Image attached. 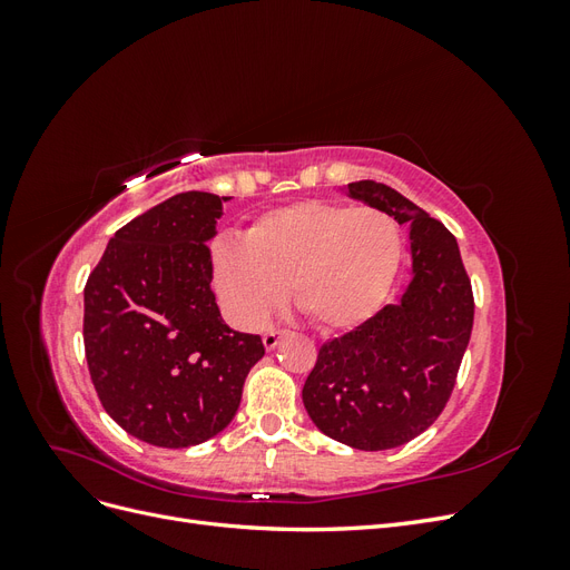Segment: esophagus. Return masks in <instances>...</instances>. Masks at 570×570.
<instances>
[{
	"label": "esophagus",
	"instance_id": "1",
	"mask_svg": "<svg viewBox=\"0 0 570 570\" xmlns=\"http://www.w3.org/2000/svg\"><path fill=\"white\" fill-rule=\"evenodd\" d=\"M285 335V331H281V327H271V331H266L264 333V347L271 352V350H275L278 347V342H281V337Z\"/></svg>",
	"mask_w": 570,
	"mask_h": 570
}]
</instances>
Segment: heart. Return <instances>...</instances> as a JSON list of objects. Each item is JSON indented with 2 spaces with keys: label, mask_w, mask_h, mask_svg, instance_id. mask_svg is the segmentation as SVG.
Masks as SVG:
<instances>
[{
  "label": "heart",
  "mask_w": 570,
  "mask_h": 570,
  "mask_svg": "<svg viewBox=\"0 0 570 570\" xmlns=\"http://www.w3.org/2000/svg\"><path fill=\"white\" fill-rule=\"evenodd\" d=\"M402 262L396 220L375 206L302 199L258 216L209 247L212 285L243 327L262 325L285 297L321 331H347L383 304Z\"/></svg>",
  "instance_id": "b5f03b06"
}]
</instances>
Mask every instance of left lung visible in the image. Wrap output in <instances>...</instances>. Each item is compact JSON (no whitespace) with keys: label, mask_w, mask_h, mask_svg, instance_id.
<instances>
[{"label":"left lung","mask_w":570,"mask_h":570,"mask_svg":"<svg viewBox=\"0 0 570 570\" xmlns=\"http://www.w3.org/2000/svg\"><path fill=\"white\" fill-rule=\"evenodd\" d=\"M347 195L409 226L411 281L400 302L323 344L302 400L327 438L381 452L421 435L450 402L473 331V289L440 220L375 180L350 183Z\"/></svg>","instance_id":"left-lung-1"}]
</instances>
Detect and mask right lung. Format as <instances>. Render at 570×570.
<instances>
[{
  "label": "right lung",
  "instance_id": "right-lung-1",
  "mask_svg": "<svg viewBox=\"0 0 570 570\" xmlns=\"http://www.w3.org/2000/svg\"><path fill=\"white\" fill-rule=\"evenodd\" d=\"M180 193L116 230L85 285L82 340L101 406L128 435L183 450L237 413L258 335L220 318L209 247L223 202Z\"/></svg>",
  "mask_w": 570,
  "mask_h": 570
}]
</instances>
